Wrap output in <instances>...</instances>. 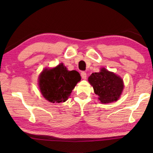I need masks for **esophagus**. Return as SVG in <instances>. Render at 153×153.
Segmentation results:
<instances>
[{"instance_id": "1", "label": "esophagus", "mask_w": 153, "mask_h": 153, "mask_svg": "<svg viewBox=\"0 0 153 153\" xmlns=\"http://www.w3.org/2000/svg\"><path fill=\"white\" fill-rule=\"evenodd\" d=\"M81 76H82V79H86V77H87V74H86V73L85 72V71H82V72L81 73Z\"/></svg>"}]
</instances>
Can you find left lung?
Listing matches in <instances>:
<instances>
[{"label":"left lung","mask_w":153,"mask_h":153,"mask_svg":"<svg viewBox=\"0 0 153 153\" xmlns=\"http://www.w3.org/2000/svg\"><path fill=\"white\" fill-rule=\"evenodd\" d=\"M88 81L102 104L116 101L123 89L121 77L105 68H102L99 72L93 73L89 77Z\"/></svg>","instance_id":"left-lung-1"}]
</instances>
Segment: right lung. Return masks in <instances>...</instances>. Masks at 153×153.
<instances>
[{
    "label": "right lung",
    "instance_id": "1",
    "mask_svg": "<svg viewBox=\"0 0 153 153\" xmlns=\"http://www.w3.org/2000/svg\"><path fill=\"white\" fill-rule=\"evenodd\" d=\"M80 80L77 71H68L61 63L55 68L43 70L39 77V86L45 99L51 102L60 103L66 101Z\"/></svg>",
    "mask_w": 153,
    "mask_h": 153
}]
</instances>
